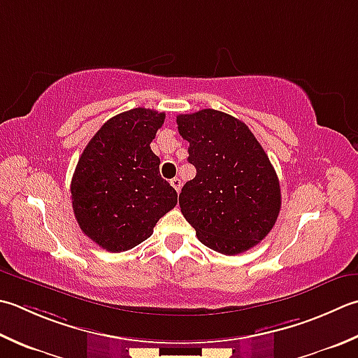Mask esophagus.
Segmentation results:
<instances>
[{"mask_svg":"<svg viewBox=\"0 0 358 358\" xmlns=\"http://www.w3.org/2000/svg\"><path fill=\"white\" fill-rule=\"evenodd\" d=\"M171 185L175 187V191L180 192V189H181V180H180L178 177H175L173 180H171Z\"/></svg>","mask_w":358,"mask_h":358,"instance_id":"obj_1","label":"esophagus"}]
</instances>
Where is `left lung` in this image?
<instances>
[{
    "mask_svg": "<svg viewBox=\"0 0 358 358\" xmlns=\"http://www.w3.org/2000/svg\"><path fill=\"white\" fill-rule=\"evenodd\" d=\"M197 175L181 189L180 208L199 241L239 255L267 236L281 209L276 171L239 119L213 108L177 116Z\"/></svg>",
    "mask_w": 358,
    "mask_h": 358,
    "instance_id": "8db88e82",
    "label": "left lung"
}]
</instances>
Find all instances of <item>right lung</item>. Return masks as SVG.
<instances>
[{"mask_svg": "<svg viewBox=\"0 0 358 358\" xmlns=\"http://www.w3.org/2000/svg\"><path fill=\"white\" fill-rule=\"evenodd\" d=\"M164 113L133 108L108 119L91 138L71 180L76 220L101 248L119 253L149 239L175 208L177 191L161 178L150 143Z\"/></svg>", "mask_w": 358, "mask_h": 358, "instance_id": "right-lung-1", "label": "right lung"}]
</instances>
